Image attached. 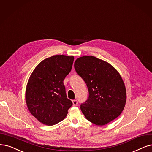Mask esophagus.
Masks as SVG:
<instances>
[{
  "instance_id": "1",
  "label": "esophagus",
  "mask_w": 152,
  "mask_h": 152,
  "mask_svg": "<svg viewBox=\"0 0 152 152\" xmlns=\"http://www.w3.org/2000/svg\"><path fill=\"white\" fill-rule=\"evenodd\" d=\"M72 102L73 106H77V104H78V102H77V101L76 99H74V100H72Z\"/></svg>"
}]
</instances>
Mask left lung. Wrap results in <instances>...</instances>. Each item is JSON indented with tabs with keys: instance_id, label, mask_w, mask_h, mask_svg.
<instances>
[{
	"instance_id": "1",
	"label": "left lung",
	"mask_w": 152,
	"mask_h": 152,
	"mask_svg": "<svg viewBox=\"0 0 152 152\" xmlns=\"http://www.w3.org/2000/svg\"><path fill=\"white\" fill-rule=\"evenodd\" d=\"M75 69L88 89L89 96L80 106L86 118L99 126L116 118L126 100L125 84L118 72L107 62L94 56L77 58Z\"/></svg>"
}]
</instances>
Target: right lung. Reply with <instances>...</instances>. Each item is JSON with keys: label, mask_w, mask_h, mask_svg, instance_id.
<instances>
[{"label": "right lung", "mask_w": 152, "mask_h": 152, "mask_svg": "<svg viewBox=\"0 0 152 152\" xmlns=\"http://www.w3.org/2000/svg\"><path fill=\"white\" fill-rule=\"evenodd\" d=\"M74 57L56 55L43 60L31 74L26 91L31 113L43 124L51 126L64 119L72 105L63 81L72 69Z\"/></svg>", "instance_id": "obj_1"}]
</instances>
